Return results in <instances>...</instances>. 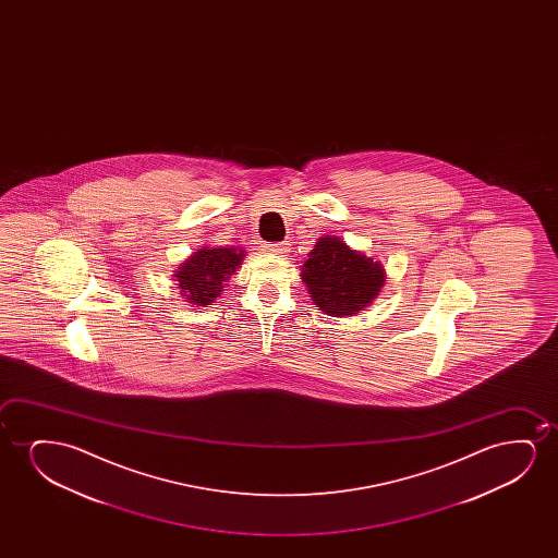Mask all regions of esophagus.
Instances as JSON below:
<instances>
[{
	"label": "esophagus",
	"instance_id": "esophagus-1",
	"mask_svg": "<svg viewBox=\"0 0 558 558\" xmlns=\"http://www.w3.org/2000/svg\"><path fill=\"white\" fill-rule=\"evenodd\" d=\"M265 252L276 255V257H282L283 253L288 252V250H286L283 244H267L265 245Z\"/></svg>",
	"mask_w": 558,
	"mask_h": 558
}]
</instances>
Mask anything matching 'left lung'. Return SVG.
Segmentation results:
<instances>
[{"label": "left lung", "mask_w": 558, "mask_h": 558, "mask_svg": "<svg viewBox=\"0 0 558 558\" xmlns=\"http://www.w3.org/2000/svg\"><path fill=\"white\" fill-rule=\"evenodd\" d=\"M314 305L328 316H354L381 293L387 272L381 260L352 250L343 238L322 236L301 267Z\"/></svg>", "instance_id": "8db88e82"}]
</instances>
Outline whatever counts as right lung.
Here are the masks:
<instances>
[{"mask_svg":"<svg viewBox=\"0 0 558 558\" xmlns=\"http://www.w3.org/2000/svg\"><path fill=\"white\" fill-rule=\"evenodd\" d=\"M244 257V250L234 245H202L175 268L173 278L177 288L181 290V298L192 305H211L221 295L222 288L227 286L225 282H229L230 276L236 272Z\"/></svg>","mask_w":558,"mask_h":558,"instance_id":"1","label":"right lung"}]
</instances>
